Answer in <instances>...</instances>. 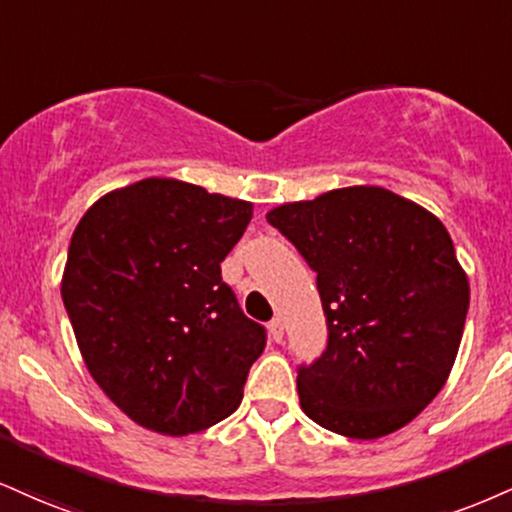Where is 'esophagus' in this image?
Here are the masks:
<instances>
[{
	"label": "esophagus",
	"mask_w": 512,
	"mask_h": 512,
	"mask_svg": "<svg viewBox=\"0 0 512 512\" xmlns=\"http://www.w3.org/2000/svg\"><path fill=\"white\" fill-rule=\"evenodd\" d=\"M269 336H272L276 343L283 341V322H281V319H272V322H269Z\"/></svg>",
	"instance_id": "obj_1"
}]
</instances>
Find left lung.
I'll return each mask as SVG.
<instances>
[{
  "label": "left lung",
  "instance_id": "left-lung-1",
  "mask_svg": "<svg viewBox=\"0 0 512 512\" xmlns=\"http://www.w3.org/2000/svg\"><path fill=\"white\" fill-rule=\"evenodd\" d=\"M267 221L317 274L329 331L298 367L305 415L350 439L415 420L451 374L470 307L446 226L379 186L281 205Z\"/></svg>",
  "mask_w": 512,
  "mask_h": 512
}]
</instances>
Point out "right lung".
Returning a JSON list of instances; mask_svg holds the SVG:
<instances>
[{"label":"right lung","mask_w":512,"mask_h":512,"mask_svg":"<svg viewBox=\"0 0 512 512\" xmlns=\"http://www.w3.org/2000/svg\"><path fill=\"white\" fill-rule=\"evenodd\" d=\"M250 219V202L145 178L78 221L66 315L92 379L140 427L195 434L240 405L267 331L243 315L221 262Z\"/></svg>","instance_id":"obj_1"}]
</instances>
